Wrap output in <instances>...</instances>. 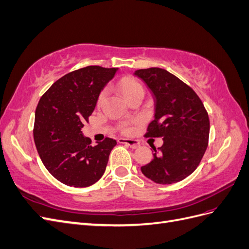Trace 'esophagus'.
Listing matches in <instances>:
<instances>
[{
    "instance_id": "34e87169",
    "label": "esophagus",
    "mask_w": 249,
    "mask_h": 249,
    "mask_svg": "<svg viewBox=\"0 0 249 249\" xmlns=\"http://www.w3.org/2000/svg\"><path fill=\"white\" fill-rule=\"evenodd\" d=\"M119 143H124V144L129 145L131 148H138L140 146V142L136 139H124V138H120L118 139Z\"/></svg>"
}]
</instances>
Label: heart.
Wrapping results in <instances>:
<instances>
[{"instance_id":"heart-1","label":"heart","mask_w":249,"mask_h":249,"mask_svg":"<svg viewBox=\"0 0 249 249\" xmlns=\"http://www.w3.org/2000/svg\"><path fill=\"white\" fill-rule=\"evenodd\" d=\"M118 86L127 100H130L132 96H134L135 94H137L139 92H144V88H143V86L140 84V83L137 80H135L134 78H131V77L123 78L119 81ZM106 94H107L106 90H103V91L100 93L99 97H97V101H96L97 106H101V105L103 104L105 97H106ZM122 131L126 133L130 131V129L125 125H123Z\"/></svg>"}]
</instances>
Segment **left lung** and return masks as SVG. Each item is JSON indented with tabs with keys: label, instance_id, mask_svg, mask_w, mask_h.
<instances>
[{
	"label": "left lung",
	"instance_id": "left-lung-1",
	"mask_svg": "<svg viewBox=\"0 0 249 249\" xmlns=\"http://www.w3.org/2000/svg\"><path fill=\"white\" fill-rule=\"evenodd\" d=\"M156 97L155 119L145 137L163 138L154 159L141 167L153 182L168 185L197 168L209 143L210 119L199 96L175 74L159 67L135 71Z\"/></svg>",
	"mask_w": 249,
	"mask_h": 249
}]
</instances>
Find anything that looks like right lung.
I'll list each match as a JSON object with an SVG mask.
<instances>
[{
  "label": "right lung",
  "mask_w": 249,
  "mask_h": 249,
  "mask_svg": "<svg viewBox=\"0 0 249 249\" xmlns=\"http://www.w3.org/2000/svg\"><path fill=\"white\" fill-rule=\"evenodd\" d=\"M117 69L90 65L57 80L37 105L34 141L44 166L59 182L89 187L106 170L116 140L105 138L92 146L81 129L88 123L104 86Z\"/></svg>",
  "instance_id": "1"
}]
</instances>
